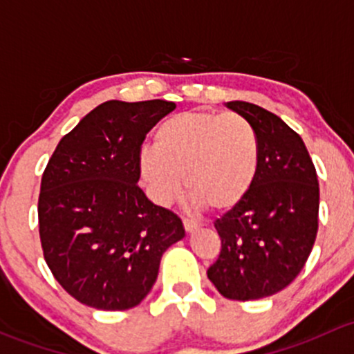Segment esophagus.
Instances as JSON below:
<instances>
[{
    "label": "esophagus",
    "mask_w": 354,
    "mask_h": 354,
    "mask_svg": "<svg viewBox=\"0 0 354 354\" xmlns=\"http://www.w3.org/2000/svg\"><path fill=\"white\" fill-rule=\"evenodd\" d=\"M199 227H201V225H199L198 221L189 220V218H184V228H185V232H187V233H191V232L198 230Z\"/></svg>",
    "instance_id": "obj_1"
}]
</instances>
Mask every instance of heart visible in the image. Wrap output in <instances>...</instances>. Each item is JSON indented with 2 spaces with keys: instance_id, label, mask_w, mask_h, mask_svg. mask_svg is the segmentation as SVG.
I'll use <instances>...</instances> for the list:
<instances>
[{
  "instance_id": "obj_1",
  "label": "heart",
  "mask_w": 354,
  "mask_h": 354,
  "mask_svg": "<svg viewBox=\"0 0 354 354\" xmlns=\"http://www.w3.org/2000/svg\"><path fill=\"white\" fill-rule=\"evenodd\" d=\"M155 148L140 155L141 177L155 203L167 206L187 187L198 206L228 211L256 184L261 140L252 122L235 112L187 111L155 131Z\"/></svg>"
}]
</instances>
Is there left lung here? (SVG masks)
<instances>
[{"instance_id": "left-lung-1", "label": "left lung", "mask_w": 354, "mask_h": 354, "mask_svg": "<svg viewBox=\"0 0 354 354\" xmlns=\"http://www.w3.org/2000/svg\"><path fill=\"white\" fill-rule=\"evenodd\" d=\"M256 126L261 165L239 206L214 221L221 239L207 278L230 300L271 297L300 274L319 230V180L301 138L272 112L228 102Z\"/></svg>"}]
</instances>
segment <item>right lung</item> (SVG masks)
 Instances as JSON below:
<instances>
[{
    "label": "right lung",
    "instance_id": "add662e5",
    "mask_svg": "<svg viewBox=\"0 0 354 354\" xmlns=\"http://www.w3.org/2000/svg\"><path fill=\"white\" fill-rule=\"evenodd\" d=\"M174 109L158 98L104 102L49 158L39 194L44 259L80 304L98 310L140 305L163 252L184 239L180 218L138 185L141 145Z\"/></svg>",
    "mask_w": 354,
    "mask_h": 354
}]
</instances>
